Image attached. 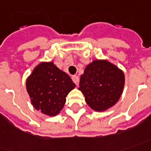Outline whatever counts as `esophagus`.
I'll return each instance as SVG.
<instances>
[{"mask_svg": "<svg viewBox=\"0 0 151 151\" xmlns=\"http://www.w3.org/2000/svg\"><path fill=\"white\" fill-rule=\"evenodd\" d=\"M72 79L73 81V83L76 84V85H78V83H79V78L78 76L73 75L72 77Z\"/></svg>", "mask_w": 151, "mask_h": 151, "instance_id": "esophagus-1", "label": "esophagus"}]
</instances>
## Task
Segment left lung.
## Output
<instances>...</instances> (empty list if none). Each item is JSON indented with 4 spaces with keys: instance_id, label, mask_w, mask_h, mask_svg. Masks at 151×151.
Returning a JSON list of instances; mask_svg holds the SVG:
<instances>
[{
    "instance_id": "obj_1",
    "label": "left lung",
    "mask_w": 151,
    "mask_h": 151,
    "mask_svg": "<svg viewBox=\"0 0 151 151\" xmlns=\"http://www.w3.org/2000/svg\"><path fill=\"white\" fill-rule=\"evenodd\" d=\"M125 76L122 70L104 60L88 64L80 78L79 89L88 105L97 111L116 103L122 93Z\"/></svg>"
}]
</instances>
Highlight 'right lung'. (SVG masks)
I'll list each match as a JSON object with an SVG mask.
<instances>
[{
    "mask_svg": "<svg viewBox=\"0 0 151 151\" xmlns=\"http://www.w3.org/2000/svg\"><path fill=\"white\" fill-rule=\"evenodd\" d=\"M75 84L53 63H41L26 81V89L34 107L48 116H56Z\"/></svg>",
    "mask_w": 151,
    "mask_h": 151,
    "instance_id": "add662e5",
    "label": "right lung"
}]
</instances>
